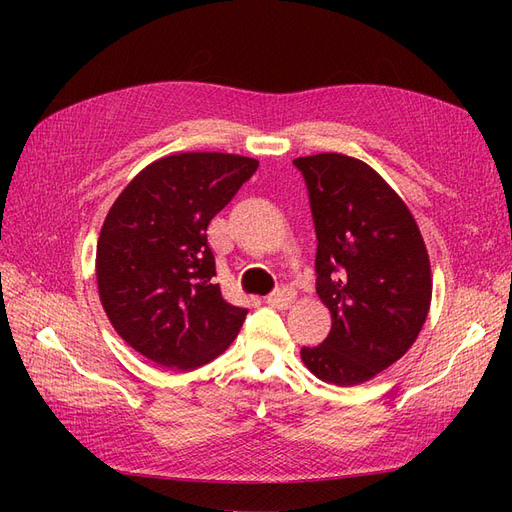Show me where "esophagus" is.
<instances>
[{"label":"esophagus","instance_id":"1","mask_svg":"<svg viewBox=\"0 0 512 512\" xmlns=\"http://www.w3.org/2000/svg\"><path fill=\"white\" fill-rule=\"evenodd\" d=\"M292 301H294V290L288 288V286L277 288L275 292H271L269 297H267V303H269L271 307H280V309L288 307Z\"/></svg>","mask_w":512,"mask_h":512}]
</instances>
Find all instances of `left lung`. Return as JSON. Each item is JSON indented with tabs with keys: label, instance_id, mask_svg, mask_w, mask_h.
Masks as SVG:
<instances>
[{
	"label": "left lung",
	"instance_id": "8db88e82",
	"mask_svg": "<svg viewBox=\"0 0 512 512\" xmlns=\"http://www.w3.org/2000/svg\"><path fill=\"white\" fill-rule=\"evenodd\" d=\"M316 226V292L331 312L320 346L301 348L312 374L354 386L416 342L431 303L425 241L410 209L374 168L344 153L292 162Z\"/></svg>",
	"mask_w": 512,
	"mask_h": 512
}]
</instances>
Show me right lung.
Wrapping results in <instances>:
<instances>
[{"instance_id": "obj_1", "label": "right lung", "mask_w": 512, "mask_h": 512, "mask_svg": "<svg viewBox=\"0 0 512 512\" xmlns=\"http://www.w3.org/2000/svg\"><path fill=\"white\" fill-rule=\"evenodd\" d=\"M258 168L232 153H175L143 168L100 230L96 277L123 342L170 369L220 356L247 316L215 284L207 226Z\"/></svg>"}]
</instances>
